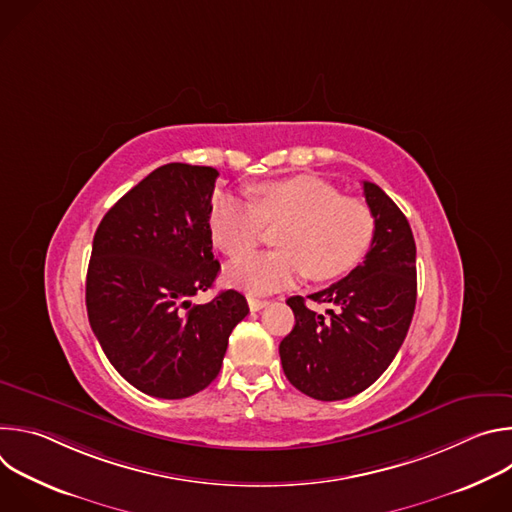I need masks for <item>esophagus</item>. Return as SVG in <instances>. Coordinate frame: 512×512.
I'll use <instances>...</instances> for the list:
<instances>
[{
  "instance_id": "1",
  "label": "esophagus",
  "mask_w": 512,
  "mask_h": 512,
  "mask_svg": "<svg viewBox=\"0 0 512 512\" xmlns=\"http://www.w3.org/2000/svg\"><path fill=\"white\" fill-rule=\"evenodd\" d=\"M247 302H249L251 312H259L261 308H265V306L269 304L267 300H259V298H253V296H249V298H247Z\"/></svg>"
}]
</instances>
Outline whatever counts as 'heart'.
I'll list each match as a JSON object with an SVG mask.
<instances>
[{
	"label": "heart",
	"instance_id": "heart-1",
	"mask_svg": "<svg viewBox=\"0 0 512 512\" xmlns=\"http://www.w3.org/2000/svg\"><path fill=\"white\" fill-rule=\"evenodd\" d=\"M283 226L279 252L246 258L258 242L262 223ZM212 243L227 257L246 259L227 269V281L249 294H271L298 283L332 281L352 271L367 253L375 218L358 198L316 176H294L253 188V202L235 194L216 196L208 210Z\"/></svg>",
	"mask_w": 512,
	"mask_h": 512
}]
</instances>
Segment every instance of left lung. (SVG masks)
I'll return each instance as SVG.
<instances>
[{"instance_id": "8db88e82", "label": "left lung", "mask_w": 512, "mask_h": 512, "mask_svg": "<svg viewBox=\"0 0 512 512\" xmlns=\"http://www.w3.org/2000/svg\"><path fill=\"white\" fill-rule=\"evenodd\" d=\"M362 192L375 218L369 253L344 279L287 300L296 326L279 344L287 381L318 401H340L371 387L399 352L417 300L415 241L399 206L373 182Z\"/></svg>"}]
</instances>
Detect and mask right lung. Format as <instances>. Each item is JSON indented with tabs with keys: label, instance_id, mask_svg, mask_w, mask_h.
I'll return each mask as SVG.
<instances>
[{
	"label": "right lung",
	"instance_id": "obj_1",
	"mask_svg": "<svg viewBox=\"0 0 512 512\" xmlns=\"http://www.w3.org/2000/svg\"><path fill=\"white\" fill-rule=\"evenodd\" d=\"M216 178L210 166H160L109 208L93 239L89 322L115 371L145 395L206 389L249 314L235 289L190 302L221 271L208 231Z\"/></svg>",
	"mask_w": 512,
	"mask_h": 512
}]
</instances>
